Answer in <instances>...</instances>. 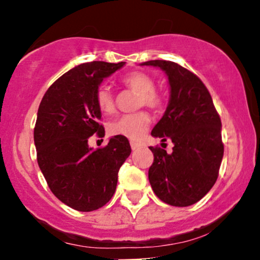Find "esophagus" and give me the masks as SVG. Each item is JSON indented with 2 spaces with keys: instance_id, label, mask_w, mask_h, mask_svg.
I'll return each instance as SVG.
<instances>
[{
  "instance_id": "esophagus-1",
  "label": "esophagus",
  "mask_w": 260,
  "mask_h": 260,
  "mask_svg": "<svg viewBox=\"0 0 260 260\" xmlns=\"http://www.w3.org/2000/svg\"><path fill=\"white\" fill-rule=\"evenodd\" d=\"M142 147V144L138 142H131V148H132V150H137V149H139Z\"/></svg>"
}]
</instances>
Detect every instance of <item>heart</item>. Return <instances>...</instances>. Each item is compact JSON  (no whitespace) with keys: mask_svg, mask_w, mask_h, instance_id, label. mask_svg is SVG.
<instances>
[{"mask_svg":"<svg viewBox=\"0 0 260 260\" xmlns=\"http://www.w3.org/2000/svg\"><path fill=\"white\" fill-rule=\"evenodd\" d=\"M122 84L132 91L140 95L138 105L147 106L157 110L164 105V98L160 92L155 91V82L148 74L143 72L128 73L122 78ZM96 105L105 115L115 111V98L109 86H100L96 91ZM150 117L147 112H136L123 115L117 120L112 121L109 126V132L112 136H120L124 138L138 140L147 132Z\"/></svg>","mask_w":260,"mask_h":260,"instance_id":"heart-1","label":"heart"}]
</instances>
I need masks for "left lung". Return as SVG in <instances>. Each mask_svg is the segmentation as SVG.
I'll return each instance as SVG.
<instances>
[{"instance_id": "1", "label": "left lung", "mask_w": 260, "mask_h": 260, "mask_svg": "<svg viewBox=\"0 0 260 260\" xmlns=\"http://www.w3.org/2000/svg\"><path fill=\"white\" fill-rule=\"evenodd\" d=\"M142 66L159 67L168 74L169 105L151 136L174 143L171 154L150 147L154 162L149 182L164 203L188 207L201 201L217 180L223 156L221 120L210 92L194 73L165 59Z\"/></svg>"}]
</instances>
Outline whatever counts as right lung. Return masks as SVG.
<instances>
[{
  "label": "right lung",
  "mask_w": 260,
  "mask_h": 260,
  "mask_svg": "<svg viewBox=\"0 0 260 260\" xmlns=\"http://www.w3.org/2000/svg\"><path fill=\"white\" fill-rule=\"evenodd\" d=\"M124 62L94 61L72 68L45 92L34 128L39 168L51 192L78 211L96 210L112 198L118 170L131 154L127 138L112 137L92 150L88 139L105 136L96 91Z\"/></svg>",
  "instance_id": "right-lung-1"
}]
</instances>
